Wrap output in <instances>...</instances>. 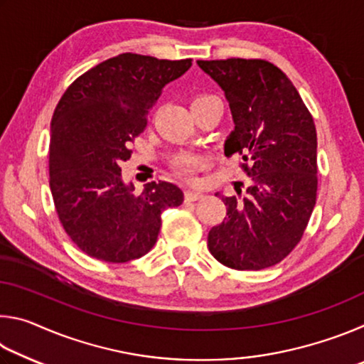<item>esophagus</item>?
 I'll use <instances>...</instances> for the list:
<instances>
[{"label":"esophagus","instance_id":"34e87169","mask_svg":"<svg viewBox=\"0 0 364 364\" xmlns=\"http://www.w3.org/2000/svg\"><path fill=\"white\" fill-rule=\"evenodd\" d=\"M202 197H204V194L197 193V191H186V193H184V199H186L188 202H196V200L202 199Z\"/></svg>","mask_w":364,"mask_h":364}]
</instances>
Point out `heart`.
Listing matches in <instances>:
<instances>
[{"label": "heart", "instance_id": "b5f03b06", "mask_svg": "<svg viewBox=\"0 0 364 364\" xmlns=\"http://www.w3.org/2000/svg\"><path fill=\"white\" fill-rule=\"evenodd\" d=\"M208 97H213V95H197L194 100H193V104L194 102H202L208 100ZM200 165V160L197 157H193V156H184L181 159H178L175 162V171L180 176H184V178H189L191 175L194 173V170L199 167Z\"/></svg>", "mask_w": 364, "mask_h": 364}]
</instances>
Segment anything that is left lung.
Returning <instances> with one entry per match:
<instances>
[{
  "label": "left lung",
  "mask_w": 364,
  "mask_h": 364,
  "mask_svg": "<svg viewBox=\"0 0 364 364\" xmlns=\"http://www.w3.org/2000/svg\"><path fill=\"white\" fill-rule=\"evenodd\" d=\"M221 90L234 120L225 154H239L252 178L241 197H223L226 217L208 250L228 268L263 269L291 254L316 204V128L286 73L264 59L197 60Z\"/></svg>",
  "instance_id": "8db88e82"
}]
</instances>
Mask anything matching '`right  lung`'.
<instances>
[{
	"label": "right lung",
	"mask_w": 364,
	"mask_h": 364,
	"mask_svg": "<svg viewBox=\"0 0 364 364\" xmlns=\"http://www.w3.org/2000/svg\"><path fill=\"white\" fill-rule=\"evenodd\" d=\"M191 64L123 53L80 75L58 102L49 188L60 225L86 255L109 263L146 255L157 241L160 213L183 204V191L167 181H151L134 194L120 164L132 157L164 86Z\"/></svg>",
	"instance_id": "1"
}]
</instances>
